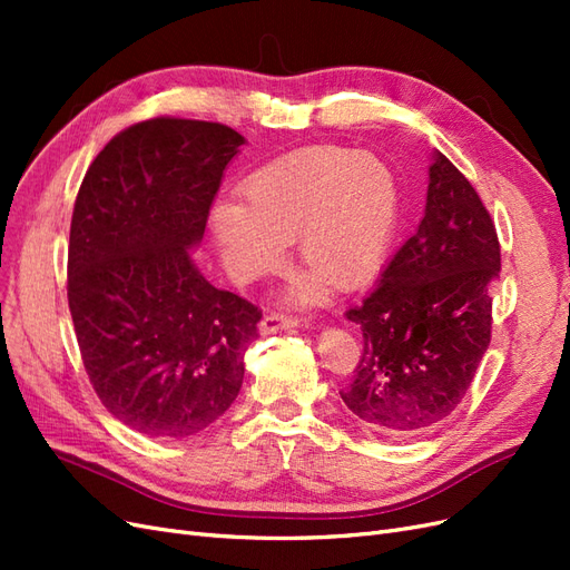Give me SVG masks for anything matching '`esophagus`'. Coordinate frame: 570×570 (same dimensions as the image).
Masks as SVG:
<instances>
[{"label":"esophagus","mask_w":570,"mask_h":570,"mask_svg":"<svg viewBox=\"0 0 570 570\" xmlns=\"http://www.w3.org/2000/svg\"><path fill=\"white\" fill-rule=\"evenodd\" d=\"M297 325H299L297 318L283 316V314H271V316H264L262 323H258V333H262V335H273V333L292 331V327H297Z\"/></svg>","instance_id":"34e87169"}]
</instances>
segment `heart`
I'll list each match as a JSON object with an SVG mask.
<instances>
[{
	"label": "heart",
	"instance_id": "obj_1",
	"mask_svg": "<svg viewBox=\"0 0 570 570\" xmlns=\"http://www.w3.org/2000/svg\"><path fill=\"white\" fill-rule=\"evenodd\" d=\"M245 202L220 199L209 226L230 271L264 275L281 266L297 239L312 273L289 287V302L318 304L325 283L356 289L383 268L402 212L400 180L371 151L314 145L256 168Z\"/></svg>",
	"mask_w": 570,
	"mask_h": 570
}]
</instances>
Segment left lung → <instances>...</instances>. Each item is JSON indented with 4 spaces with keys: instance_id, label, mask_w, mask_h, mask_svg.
Listing matches in <instances>:
<instances>
[{
    "instance_id": "left-lung-1",
    "label": "left lung",
    "mask_w": 570,
    "mask_h": 570,
    "mask_svg": "<svg viewBox=\"0 0 570 570\" xmlns=\"http://www.w3.org/2000/svg\"><path fill=\"white\" fill-rule=\"evenodd\" d=\"M494 223L442 151L430 154L425 212L347 318L364 354L342 402L383 440L421 438L459 406L492 331Z\"/></svg>"
}]
</instances>
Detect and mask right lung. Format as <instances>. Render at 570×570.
Wrapping results in <instances>:
<instances>
[{
  "label": "right lung",
  "instance_id": "obj_1",
  "mask_svg": "<svg viewBox=\"0 0 570 570\" xmlns=\"http://www.w3.org/2000/svg\"><path fill=\"white\" fill-rule=\"evenodd\" d=\"M245 142L220 124L151 118L118 132L80 185L68 243L80 356L111 416L147 438L202 433L243 387L262 312L189 252Z\"/></svg>",
  "mask_w": 570,
  "mask_h": 570
}]
</instances>
